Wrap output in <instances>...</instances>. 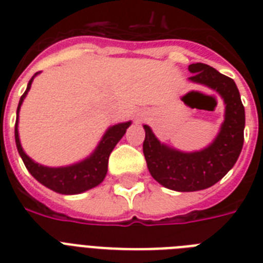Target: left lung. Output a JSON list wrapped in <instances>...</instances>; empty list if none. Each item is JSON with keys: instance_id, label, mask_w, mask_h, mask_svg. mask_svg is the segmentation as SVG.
I'll return each mask as SVG.
<instances>
[{"instance_id": "obj_1", "label": "left lung", "mask_w": 263, "mask_h": 263, "mask_svg": "<svg viewBox=\"0 0 263 263\" xmlns=\"http://www.w3.org/2000/svg\"><path fill=\"white\" fill-rule=\"evenodd\" d=\"M188 71L190 82L216 91L224 101V121L212 143L196 152H181L162 143L152 128L143 125L148 172L161 185L179 192L200 191L220 181L236 164L245 142V106L236 83L206 64H191Z\"/></svg>"}]
</instances>
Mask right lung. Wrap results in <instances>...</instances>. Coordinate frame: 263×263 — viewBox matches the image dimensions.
<instances>
[{
  "label": "right lung",
  "mask_w": 263,
  "mask_h": 263,
  "mask_svg": "<svg viewBox=\"0 0 263 263\" xmlns=\"http://www.w3.org/2000/svg\"><path fill=\"white\" fill-rule=\"evenodd\" d=\"M39 73V72H38ZM35 73L31 80L27 84V88L22 98L18 101L17 111H16V124H14V140H16V147L22 157L23 162L28 169V172L34 176L39 183L45 187L50 188L51 191L64 194V195H76L86 192L91 188L97 187L102 183L103 179L106 177L107 173V161L109 156L119 143L120 139L125 135L127 128L132 124V121H125V123H119L115 125H110L107 128L105 134L102 135L101 140L97 144V147L92 150L90 156H87L83 160L78 161L75 164L65 165V166H46V165L35 162L31 157L26 154L23 150L22 143H20V136H18V111L22 107L24 99L31 88L32 80Z\"/></svg>",
  "instance_id": "right-lung-1"
}]
</instances>
